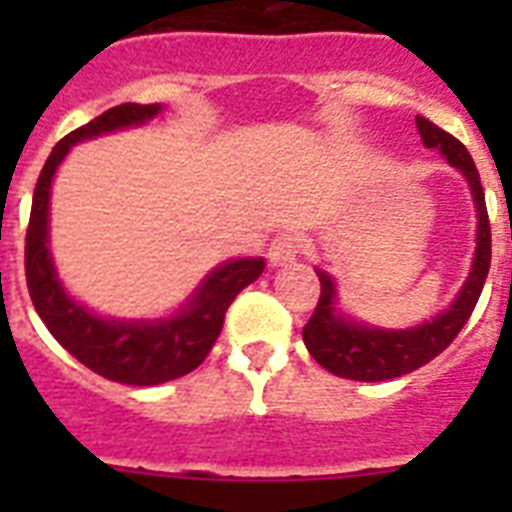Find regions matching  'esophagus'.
I'll list each match as a JSON object with an SVG mask.
<instances>
[{
	"label": "esophagus",
	"mask_w": 512,
	"mask_h": 512,
	"mask_svg": "<svg viewBox=\"0 0 512 512\" xmlns=\"http://www.w3.org/2000/svg\"><path fill=\"white\" fill-rule=\"evenodd\" d=\"M300 257V239L295 233H281L271 241V249H268V260H271L273 268H284V265H292Z\"/></svg>",
	"instance_id": "obj_1"
}]
</instances>
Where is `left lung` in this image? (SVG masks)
I'll return each instance as SVG.
<instances>
[{"label": "left lung", "instance_id": "obj_1", "mask_svg": "<svg viewBox=\"0 0 512 512\" xmlns=\"http://www.w3.org/2000/svg\"><path fill=\"white\" fill-rule=\"evenodd\" d=\"M414 122H417L422 146L436 148L438 154H444L446 162L452 164L468 183L470 199L476 207V252H473L468 279L462 281L460 292L454 295L452 303L441 313H436L433 319L404 329L374 327V324L356 319L353 313L342 308L335 276L324 268H316V276L321 281V297L311 321L305 324L303 342L308 353L327 372L345 377V380H393V377L420 369L430 358H436L468 324L470 313L481 297L486 276H489V265H492V228H489V215H486L484 188H481V177H478L468 148L422 116H417Z\"/></svg>", "mask_w": 512, "mask_h": 512}]
</instances>
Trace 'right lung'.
Segmentation results:
<instances>
[{"mask_svg": "<svg viewBox=\"0 0 512 512\" xmlns=\"http://www.w3.org/2000/svg\"><path fill=\"white\" fill-rule=\"evenodd\" d=\"M162 111V103H122L60 140L36 180L26 233L28 295L44 327L76 361L122 385H162L193 372L220 337L228 305L265 271L263 257L223 260L193 287L175 311L154 319L103 316L66 289L50 252V196L60 164L76 143L143 127Z\"/></svg>", "mask_w": 512, "mask_h": 512, "instance_id": "1", "label": "right lung"}]
</instances>
